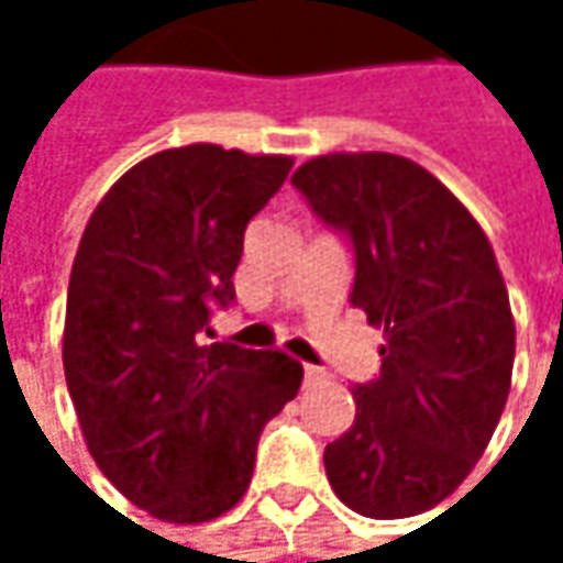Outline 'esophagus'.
<instances>
[{
  "mask_svg": "<svg viewBox=\"0 0 563 563\" xmlns=\"http://www.w3.org/2000/svg\"><path fill=\"white\" fill-rule=\"evenodd\" d=\"M306 382H322L325 378V368H316V365H306Z\"/></svg>",
  "mask_w": 563,
  "mask_h": 563,
  "instance_id": "esophagus-1",
  "label": "esophagus"
}]
</instances>
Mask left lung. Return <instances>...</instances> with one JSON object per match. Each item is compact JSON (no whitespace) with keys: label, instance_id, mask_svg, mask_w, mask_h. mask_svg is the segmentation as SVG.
Returning <instances> with one entry per match:
<instances>
[{"label":"left lung","instance_id":"8db88e82","mask_svg":"<svg viewBox=\"0 0 563 563\" xmlns=\"http://www.w3.org/2000/svg\"><path fill=\"white\" fill-rule=\"evenodd\" d=\"M292 185L349 234V302L385 325L382 375L355 385L325 476L365 518L427 511L473 473L511 388L515 319L493 244L437 175L394 153L316 156Z\"/></svg>","mask_w":563,"mask_h":563}]
</instances>
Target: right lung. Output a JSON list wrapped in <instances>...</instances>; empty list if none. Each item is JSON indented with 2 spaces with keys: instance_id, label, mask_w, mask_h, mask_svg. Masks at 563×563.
<instances>
[{
  "instance_id": "1",
  "label": "right lung",
  "mask_w": 563,
  "mask_h": 563,
  "mask_svg": "<svg viewBox=\"0 0 563 563\" xmlns=\"http://www.w3.org/2000/svg\"><path fill=\"white\" fill-rule=\"evenodd\" d=\"M289 156L163 150L93 208L67 283L64 378L100 473L153 518L198 525L251 486L257 440L302 385L283 352L201 342L234 299L247 221Z\"/></svg>"
}]
</instances>
